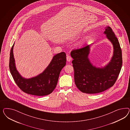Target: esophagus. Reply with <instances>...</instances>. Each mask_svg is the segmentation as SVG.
Wrapping results in <instances>:
<instances>
[{
	"mask_svg": "<svg viewBox=\"0 0 130 130\" xmlns=\"http://www.w3.org/2000/svg\"><path fill=\"white\" fill-rule=\"evenodd\" d=\"M72 60V58H71V57L70 56H67V60L68 61H69V62H70V61H71V60Z\"/></svg>",
	"mask_w": 130,
	"mask_h": 130,
	"instance_id": "34e87169",
	"label": "esophagus"
}]
</instances>
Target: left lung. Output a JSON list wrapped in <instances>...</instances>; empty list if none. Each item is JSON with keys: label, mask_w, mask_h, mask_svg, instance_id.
Segmentation results:
<instances>
[{"label": "left lung", "mask_w": 130, "mask_h": 130, "mask_svg": "<svg viewBox=\"0 0 130 130\" xmlns=\"http://www.w3.org/2000/svg\"><path fill=\"white\" fill-rule=\"evenodd\" d=\"M113 44V55L110 63L104 68H97L88 59L91 45L73 50L71 53L74 70L76 86L82 92L98 93L113 86L117 80L122 67V50L114 32L110 27L104 32Z\"/></svg>", "instance_id": "left-lung-1"}]
</instances>
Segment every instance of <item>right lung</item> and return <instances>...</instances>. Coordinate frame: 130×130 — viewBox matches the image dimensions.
Returning a JSON list of instances; mask_svg holds the SVG:
<instances>
[{
    "label": "right lung",
    "instance_id": "1",
    "mask_svg": "<svg viewBox=\"0 0 130 130\" xmlns=\"http://www.w3.org/2000/svg\"><path fill=\"white\" fill-rule=\"evenodd\" d=\"M12 46L10 53L9 67L13 78L20 89L29 94L45 96L51 94L55 89L59 73L66 65V55L62 52L55 55L51 62L43 72L29 79L22 78L16 70Z\"/></svg>",
    "mask_w": 130,
    "mask_h": 130
}]
</instances>
